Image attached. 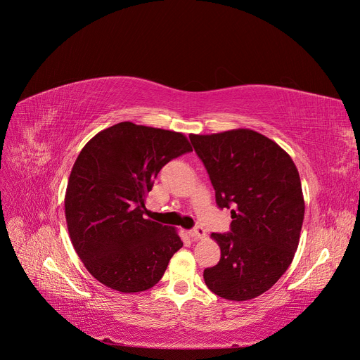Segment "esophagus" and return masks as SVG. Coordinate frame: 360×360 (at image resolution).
Instances as JSON below:
<instances>
[{
    "label": "esophagus",
    "mask_w": 360,
    "mask_h": 360,
    "mask_svg": "<svg viewBox=\"0 0 360 360\" xmlns=\"http://www.w3.org/2000/svg\"><path fill=\"white\" fill-rule=\"evenodd\" d=\"M193 236L197 238V239H204L207 236L204 228H201V226H197V228L193 231Z\"/></svg>",
    "instance_id": "34e87169"
}]
</instances>
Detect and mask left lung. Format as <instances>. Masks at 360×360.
I'll return each mask as SVG.
<instances>
[{"mask_svg":"<svg viewBox=\"0 0 360 360\" xmlns=\"http://www.w3.org/2000/svg\"><path fill=\"white\" fill-rule=\"evenodd\" d=\"M190 140L210 175L220 209L232 205V232L212 233L220 261L204 270L207 288L250 300L276 285L297 250L305 201L297 167L277 143L248 128Z\"/></svg>","mask_w":360,"mask_h":360,"instance_id":"1","label":"left lung"}]
</instances>
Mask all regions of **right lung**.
Returning <instances> with one entry per match:
<instances>
[{
	"instance_id": "add662e5",
	"label": "right lung",
	"mask_w": 360,
	"mask_h": 360,
	"mask_svg": "<svg viewBox=\"0 0 360 360\" xmlns=\"http://www.w3.org/2000/svg\"><path fill=\"white\" fill-rule=\"evenodd\" d=\"M193 151L182 132L120 122L98 132L74 162L64 198L72 247L109 289L153 288L182 248L178 229L144 219L160 169Z\"/></svg>"
}]
</instances>
